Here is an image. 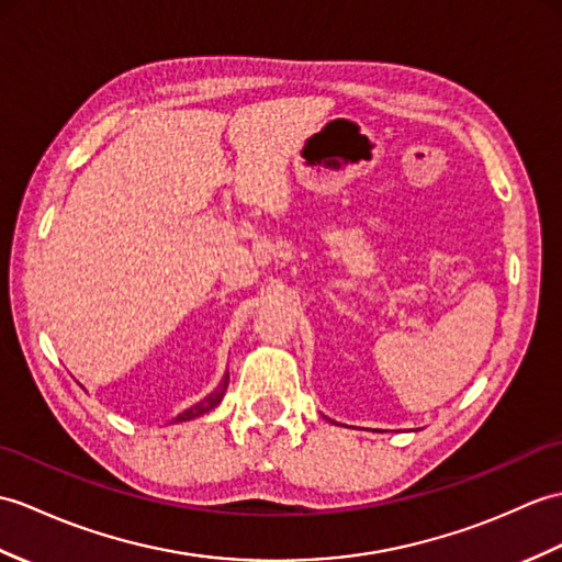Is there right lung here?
<instances>
[{"label": "right lung", "mask_w": 562, "mask_h": 562, "mask_svg": "<svg viewBox=\"0 0 562 562\" xmlns=\"http://www.w3.org/2000/svg\"><path fill=\"white\" fill-rule=\"evenodd\" d=\"M227 385H229V373H225V378H222V383L217 385V390H213L211 395L203 397L201 402H195L193 407H189L187 412H181V414L177 416V419H175V424H177V422H191V419H195V416H201V414H205V412H211L213 407H217L220 400L225 397V393H227Z\"/></svg>", "instance_id": "right-lung-1"}]
</instances>
